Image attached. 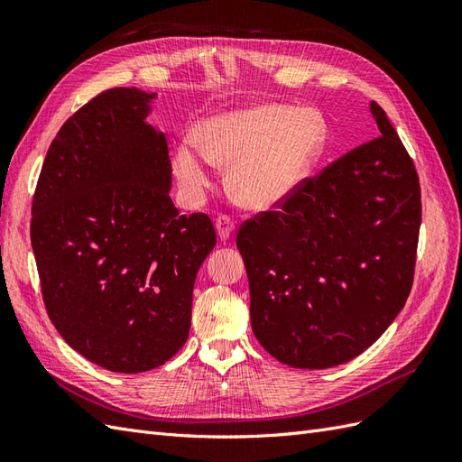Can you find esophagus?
<instances>
[{"label":"esophagus","mask_w":462,"mask_h":462,"mask_svg":"<svg viewBox=\"0 0 462 462\" xmlns=\"http://www.w3.org/2000/svg\"><path fill=\"white\" fill-rule=\"evenodd\" d=\"M216 231L221 241H227L229 236L235 233V221L227 216H219L216 219Z\"/></svg>","instance_id":"esophagus-1"}]
</instances>
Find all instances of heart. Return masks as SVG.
I'll list each match as a JSON object with an SVG mask.
<instances>
[{"label":"heart","instance_id":"1","mask_svg":"<svg viewBox=\"0 0 462 462\" xmlns=\"http://www.w3.org/2000/svg\"><path fill=\"white\" fill-rule=\"evenodd\" d=\"M326 121L314 109L256 104L221 111L183 141L171 167L187 199L199 202L212 185V165L227 167L226 185L241 206L265 212L287 202L326 148Z\"/></svg>","mask_w":462,"mask_h":462}]
</instances>
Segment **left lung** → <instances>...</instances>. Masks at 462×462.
I'll return each mask as SVG.
<instances>
[{
  "label": "left lung",
  "mask_w": 462,
  "mask_h": 462,
  "mask_svg": "<svg viewBox=\"0 0 462 462\" xmlns=\"http://www.w3.org/2000/svg\"><path fill=\"white\" fill-rule=\"evenodd\" d=\"M362 144L236 235L260 345L292 368L345 365L382 337L412 287L422 204L385 111Z\"/></svg>",
  "instance_id": "left-lung-1"
}]
</instances>
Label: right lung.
<instances>
[{"instance_id": "1", "label": "right lung", "mask_w": 462, "mask_h": 462, "mask_svg": "<svg viewBox=\"0 0 462 462\" xmlns=\"http://www.w3.org/2000/svg\"><path fill=\"white\" fill-rule=\"evenodd\" d=\"M158 94L111 88L69 117L46 153L31 241L48 316L109 372L162 366L185 345L194 279L216 246L206 214L179 216Z\"/></svg>"}]
</instances>
